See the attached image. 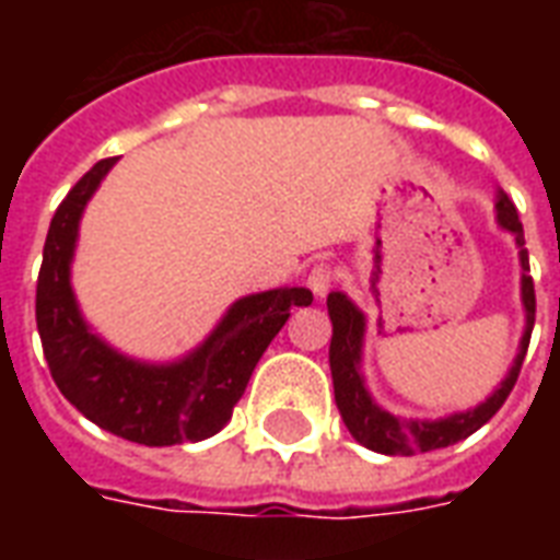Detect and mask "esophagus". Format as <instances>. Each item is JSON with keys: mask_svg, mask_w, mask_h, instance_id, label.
I'll list each match as a JSON object with an SVG mask.
<instances>
[{"mask_svg": "<svg viewBox=\"0 0 560 560\" xmlns=\"http://www.w3.org/2000/svg\"><path fill=\"white\" fill-rule=\"evenodd\" d=\"M334 281H337V270L331 264H316L314 270L307 272V288L314 290L316 296H325L334 288Z\"/></svg>", "mask_w": 560, "mask_h": 560, "instance_id": "obj_1", "label": "esophagus"}]
</instances>
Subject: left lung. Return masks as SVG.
<instances>
[{
  "label": "left lung",
  "instance_id": "8db88e82",
  "mask_svg": "<svg viewBox=\"0 0 560 560\" xmlns=\"http://www.w3.org/2000/svg\"><path fill=\"white\" fill-rule=\"evenodd\" d=\"M497 220H500V226L512 232L517 246H521L526 334H523L521 354L514 360L512 372L503 381V386L486 404H479L477 409L456 412V416L442 418V421H404V418L392 416V412L377 407L369 398L363 377H360V346H363V325H366L363 323V314L342 293L328 296V314H331L334 323L331 351H328L334 377V400H337V409H340L349 433L369 451L386 453V456H412V453L439 451V447L456 444L462 439H468L470 433H477L486 421H491L497 416V409L503 407L505 398L512 395L517 374H521L523 358H526V349H529L532 325H535V281L529 276V253L523 249V244H526L523 223L517 218L514 202L503 191H500V200H497Z\"/></svg>",
  "mask_w": 560,
  "mask_h": 560
}]
</instances>
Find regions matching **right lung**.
<instances>
[{
	"label": "right lung",
	"instance_id": "right-lung-1",
	"mask_svg": "<svg viewBox=\"0 0 560 560\" xmlns=\"http://www.w3.org/2000/svg\"><path fill=\"white\" fill-rule=\"evenodd\" d=\"M113 162H95L48 226L37 276V331L48 372L63 398L107 433L148 447L202 442L232 418L290 307H307L314 293L281 288L241 299L200 349L171 366H144L116 354L83 325L69 284L78 220Z\"/></svg>",
	"mask_w": 560,
	"mask_h": 560
}]
</instances>
